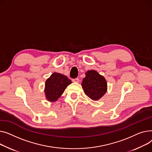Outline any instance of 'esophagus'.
<instances>
[{"label": "esophagus", "mask_w": 152, "mask_h": 152, "mask_svg": "<svg viewBox=\"0 0 152 152\" xmlns=\"http://www.w3.org/2000/svg\"><path fill=\"white\" fill-rule=\"evenodd\" d=\"M79 79L78 78H74V79H72V82H75V83H78L79 82Z\"/></svg>", "instance_id": "34e87169"}]
</instances>
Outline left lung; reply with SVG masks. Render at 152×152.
Masks as SVG:
<instances>
[{
  "label": "left lung",
  "mask_w": 152,
  "mask_h": 152,
  "mask_svg": "<svg viewBox=\"0 0 152 152\" xmlns=\"http://www.w3.org/2000/svg\"><path fill=\"white\" fill-rule=\"evenodd\" d=\"M85 75L82 83L85 94L93 101H98L107 91L105 78L94 70H88Z\"/></svg>",
  "instance_id": "obj_1"
}]
</instances>
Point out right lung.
<instances>
[{
  "instance_id": "add662e5",
  "label": "right lung",
  "mask_w": 152,
  "mask_h": 152,
  "mask_svg": "<svg viewBox=\"0 0 152 152\" xmlns=\"http://www.w3.org/2000/svg\"><path fill=\"white\" fill-rule=\"evenodd\" d=\"M72 83L66 75L54 72L47 79L44 92L45 98L50 102H56L63 94L68 85Z\"/></svg>"
}]
</instances>
